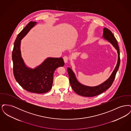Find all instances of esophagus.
I'll list each match as a JSON object with an SVG mask.
<instances>
[{
	"mask_svg": "<svg viewBox=\"0 0 131 131\" xmlns=\"http://www.w3.org/2000/svg\"><path fill=\"white\" fill-rule=\"evenodd\" d=\"M63 60L65 63H67L68 61L69 58L66 56H64L63 57Z\"/></svg>",
	"mask_w": 131,
	"mask_h": 131,
	"instance_id": "esophagus-1",
	"label": "esophagus"
}]
</instances>
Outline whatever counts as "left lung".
Wrapping results in <instances>:
<instances>
[{
  "label": "left lung",
  "mask_w": 131,
  "mask_h": 131,
  "mask_svg": "<svg viewBox=\"0 0 131 131\" xmlns=\"http://www.w3.org/2000/svg\"><path fill=\"white\" fill-rule=\"evenodd\" d=\"M103 37L108 42L112 43L113 47L117 50L118 62L116 66L113 71L112 74L107 80H106V81H105L104 83H102L99 85L94 87L85 86L79 82L76 79L75 74L74 73L72 69L70 68H68L67 71L69 77V81L71 87L76 93L80 95L88 97H94L102 93L111 87L115 79V75L118 70L120 63L118 45L116 38L112 34V31L106 28H104V29Z\"/></svg>",
  "instance_id": "8db88e82"
}]
</instances>
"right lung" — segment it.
Listing matches in <instances>:
<instances>
[{
  "label": "right lung",
  "mask_w": 131,
  "mask_h": 131,
  "mask_svg": "<svg viewBox=\"0 0 131 131\" xmlns=\"http://www.w3.org/2000/svg\"><path fill=\"white\" fill-rule=\"evenodd\" d=\"M36 24L29 22L15 41L12 51L13 73L16 81L25 90L35 93H45L52 87L55 70L63 66L64 62L62 57H50L34 69L26 67L20 54V40Z\"/></svg>",
  "instance_id": "add662e5"
}]
</instances>
